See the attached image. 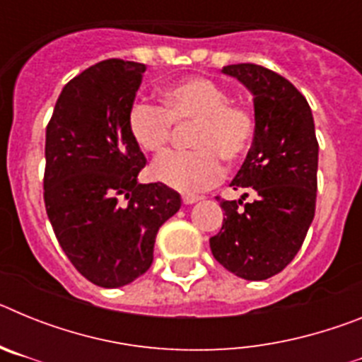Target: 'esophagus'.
<instances>
[{
	"mask_svg": "<svg viewBox=\"0 0 362 362\" xmlns=\"http://www.w3.org/2000/svg\"><path fill=\"white\" fill-rule=\"evenodd\" d=\"M199 201V196H183V204H194Z\"/></svg>",
	"mask_w": 362,
	"mask_h": 362,
	"instance_id": "34e87169",
	"label": "esophagus"
}]
</instances>
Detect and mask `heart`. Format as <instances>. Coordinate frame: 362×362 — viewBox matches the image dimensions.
I'll return each mask as SVG.
<instances>
[{
    "label": "heart",
    "instance_id": "heart-1",
    "mask_svg": "<svg viewBox=\"0 0 362 362\" xmlns=\"http://www.w3.org/2000/svg\"><path fill=\"white\" fill-rule=\"evenodd\" d=\"M163 108L134 101L129 108V132L145 152L158 153L168 145L172 123H196L192 152H168L150 166L158 183L194 194L212 187L223 174L219 159L238 163L250 150L255 117L243 105L232 103L225 86L209 78H187L161 90Z\"/></svg>",
    "mask_w": 362,
    "mask_h": 362
}]
</instances>
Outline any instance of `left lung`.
Masks as SVG:
<instances>
[{
    "label": "left lung",
    "mask_w": 362,
    "mask_h": 362,
    "mask_svg": "<svg viewBox=\"0 0 362 362\" xmlns=\"http://www.w3.org/2000/svg\"><path fill=\"white\" fill-rule=\"evenodd\" d=\"M254 95L255 136L230 187L254 188L239 210L223 201L225 219L210 238L214 257L246 281L276 276L296 257L315 214L319 145L305 95L279 74L254 63L223 66ZM246 196V194H245Z\"/></svg>",
    "instance_id": "8db88e82"
}]
</instances>
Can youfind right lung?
I'll list each match as a JSON object with an SVG mask.
<instances>
[{"mask_svg": "<svg viewBox=\"0 0 362 362\" xmlns=\"http://www.w3.org/2000/svg\"><path fill=\"white\" fill-rule=\"evenodd\" d=\"M143 63L107 59L63 86L47 127L45 206L76 270L103 288L143 276L158 230L181 209L163 183L141 185L146 165L129 132Z\"/></svg>", "mask_w": 362, "mask_h": 362, "instance_id": "add662e5", "label": "right lung"}]
</instances>
